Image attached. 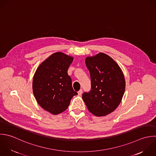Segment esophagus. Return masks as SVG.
<instances>
[{
    "label": "esophagus",
    "instance_id": "obj_1",
    "mask_svg": "<svg viewBox=\"0 0 156 156\" xmlns=\"http://www.w3.org/2000/svg\"><path fill=\"white\" fill-rule=\"evenodd\" d=\"M82 93H83V90H82V89H80V90L78 92V95H81Z\"/></svg>",
    "mask_w": 156,
    "mask_h": 156
}]
</instances>
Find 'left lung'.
Listing matches in <instances>:
<instances>
[{
  "instance_id": "obj_1",
  "label": "left lung",
  "mask_w": 156,
  "mask_h": 156,
  "mask_svg": "<svg viewBox=\"0 0 156 156\" xmlns=\"http://www.w3.org/2000/svg\"><path fill=\"white\" fill-rule=\"evenodd\" d=\"M89 70L91 89L82 95L88 110L101 117L113 112L120 105L125 90L124 75L109 56L100 53L85 60Z\"/></svg>"
}]
</instances>
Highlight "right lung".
Returning <instances> with one entry per match:
<instances>
[{
    "label": "right lung",
    "instance_id": "right-lung-1",
    "mask_svg": "<svg viewBox=\"0 0 156 156\" xmlns=\"http://www.w3.org/2000/svg\"><path fill=\"white\" fill-rule=\"evenodd\" d=\"M73 60L63 53H55L39 65L34 75V96L42 108L53 115L66 111L72 97L78 94L67 73Z\"/></svg>",
    "mask_w": 156,
    "mask_h": 156
}]
</instances>
